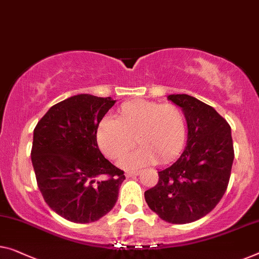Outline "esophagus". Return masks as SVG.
I'll return each instance as SVG.
<instances>
[{"mask_svg":"<svg viewBox=\"0 0 259 259\" xmlns=\"http://www.w3.org/2000/svg\"><path fill=\"white\" fill-rule=\"evenodd\" d=\"M141 173V171H131V172H126L125 177L126 178H133L135 176H138Z\"/></svg>","mask_w":259,"mask_h":259,"instance_id":"obj_1","label":"esophagus"}]
</instances>
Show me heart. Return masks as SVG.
<instances>
[{"label":"heart","instance_id":"heart-1","mask_svg":"<svg viewBox=\"0 0 259 259\" xmlns=\"http://www.w3.org/2000/svg\"><path fill=\"white\" fill-rule=\"evenodd\" d=\"M187 135L186 116L175 103L135 100L123 103L116 117H105L96 129V142L107 158L117 160L136 143L140 148L121 160L122 167L134 169L176 159Z\"/></svg>","mask_w":259,"mask_h":259}]
</instances>
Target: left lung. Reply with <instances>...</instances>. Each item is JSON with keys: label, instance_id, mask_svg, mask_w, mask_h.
<instances>
[{"label": "left lung", "instance_id": "8db88e82", "mask_svg": "<svg viewBox=\"0 0 259 259\" xmlns=\"http://www.w3.org/2000/svg\"><path fill=\"white\" fill-rule=\"evenodd\" d=\"M183 109L187 146L171 166L158 172L144 193L150 209L173 225L194 222L215 208L228 187L234 145L228 122L213 107L187 94L167 96Z\"/></svg>", "mask_w": 259, "mask_h": 259}]
</instances>
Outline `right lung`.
Wrapping results in <instances>:
<instances>
[{"instance_id": "add662e5", "label": "right lung", "mask_w": 259, "mask_h": 259, "mask_svg": "<svg viewBox=\"0 0 259 259\" xmlns=\"http://www.w3.org/2000/svg\"><path fill=\"white\" fill-rule=\"evenodd\" d=\"M116 102L90 94L50 108L33 130L31 161L45 202L75 223L98 221L113 209L124 172L99 150L96 129Z\"/></svg>"}]
</instances>
